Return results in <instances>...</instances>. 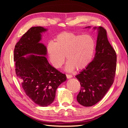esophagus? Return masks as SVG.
<instances>
[{
    "mask_svg": "<svg viewBox=\"0 0 128 128\" xmlns=\"http://www.w3.org/2000/svg\"><path fill=\"white\" fill-rule=\"evenodd\" d=\"M66 76H67V78L68 79H69V78H72V75H68V74H67V75H66Z\"/></svg>",
    "mask_w": 128,
    "mask_h": 128,
    "instance_id": "1",
    "label": "esophagus"
}]
</instances>
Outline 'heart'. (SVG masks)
<instances>
[{
	"label": "heart",
	"instance_id": "heart-1",
	"mask_svg": "<svg viewBox=\"0 0 128 128\" xmlns=\"http://www.w3.org/2000/svg\"><path fill=\"white\" fill-rule=\"evenodd\" d=\"M54 40L55 42H50L47 46L49 59L54 67L61 68L65 56L67 72L75 68L83 70L91 62L96 49V42L91 36L65 32L58 34Z\"/></svg>",
	"mask_w": 128,
	"mask_h": 128
}]
</instances>
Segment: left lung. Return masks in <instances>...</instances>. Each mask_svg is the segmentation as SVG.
I'll list each match as a JSON object with an SVG mask.
<instances>
[{
  "label": "left lung",
  "instance_id": "obj_1",
  "mask_svg": "<svg viewBox=\"0 0 128 128\" xmlns=\"http://www.w3.org/2000/svg\"><path fill=\"white\" fill-rule=\"evenodd\" d=\"M94 29L98 31L94 59L76 76L81 86L77 100L86 107L94 105L103 98L114 82L116 68V54L108 40L106 30L102 26Z\"/></svg>",
  "mask_w": 128,
  "mask_h": 128
}]
</instances>
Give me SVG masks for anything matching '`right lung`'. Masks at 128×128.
Wrapping results in <instances>:
<instances>
[{"label":"right lung","instance_id":"1","mask_svg":"<svg viewBox=\"0 0 128 128\" xmlns=\"http://www.w3.org/2000/svg\"><path fill=\"white\" fill-rule=\"evenodd\" d=\"M47 30L42 26L31 28L17 42L14 51L15 72L22 88L41 107L53 102L58 87L67 80L66 75L48 63L45 56L47 48L40 42L42 34Z\"/></svg>","mask_w":128,"mask_h":128}]
</instances>
